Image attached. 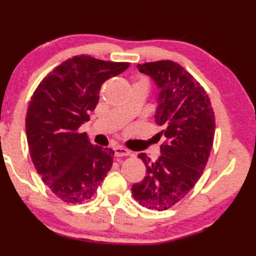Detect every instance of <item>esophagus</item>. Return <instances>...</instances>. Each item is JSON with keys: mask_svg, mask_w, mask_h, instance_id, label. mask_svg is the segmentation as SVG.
<instances>
[{"mask_svg": "<svg viewBox=\"0 0 256 256\" xmlns=\"http://www.w3.org/2000/svg\"><path fill=\"white\" fill-rule=\"evenodd\" d=\"M114 154H116V156H128L131 154L128 150L124 148L123 146H117L114 147Z\"/></svg>", "mask_w": 256, "mask_h": 256, "instance_id": "obj_1", "label": "esophagus"}]
</instances>
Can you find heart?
Here are the masks:
<instances>
[{
  "mask_svg": "<svg viewBox=\"0 0 256 256\" xmlns=\"http://www.w3.org/2000/svg\"><path fill=\"white\" fill-rule=\"evenodd\" d=\"M142 81H146V80H144V78H142Z\"/></svg>",
  "mask_w": 256,
  "mask_h": 256,
  "instance_id": "1",
  "label": "heart"
}]
</instances>
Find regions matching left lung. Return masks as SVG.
<instances>
[{
  "instance_id": "1",
  "label": "left lung",
  "mask_w": 256,
  "mask_h": 256,
  "mask_svg": "<svg viewBox=\"0 0 256 256\" xmlns=\"http://www.w3.org/2000/svg\"><path fill=\"white\" fill-rule=\"evenodd\" d=\"M138 68L160 89L156 122L164 128L160 134L166 140L154 162L145 153L138 156L146 176L132 186V195L142 206L164 211L181 200L203 174L214 145L216 118L206 92L180 64L160 60Z\"/></svg>"
}]
</instances>
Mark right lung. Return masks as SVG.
I'll return each instance as SVG.
<instances>
[{"label":"right lung","mask_w":256,"mask_h":256,"mask_svg":"<svg viewBox=\"0 0 256 256\" xmlns=\"http://www.w3.org/2000/svg\"><path fill=\"white\" fill-rule=\"evenodd\" d=\"M128 66L73 56L50 72L31 97L25 118L31 160L42 182L66 203L90 200L112 167L114 150L92 145L78 128L96 108L104 82Z\"/></svg>","instance_id":"obj_1"}]
</instances>
